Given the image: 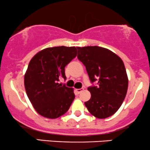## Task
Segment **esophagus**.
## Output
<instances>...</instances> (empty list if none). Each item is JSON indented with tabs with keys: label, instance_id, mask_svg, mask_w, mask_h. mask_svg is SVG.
Masks as SVG:
<instances>
[{
	"label": "esophagus",
	"instance_id": "obj_1",
	"mask_svg": "<svg viewBox=\"0 0 150 150\" xmlns=\"http://www.w3.org/2000/svg\"><path fill=\"white\" fill-rule=\"evenodd\" d=\"M83 91V89H75V92H76L77 94H80Z\"/></svg>",
	"mask_w": 150,
	"mask_h": 150
}]
</instances>
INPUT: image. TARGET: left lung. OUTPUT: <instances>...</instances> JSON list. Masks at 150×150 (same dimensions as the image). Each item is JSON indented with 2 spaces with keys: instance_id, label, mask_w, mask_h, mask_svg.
<instances>
[{
  "instance_id": "1",
  "label": "left lung",
  "mask_w": 150,
  "mask_h": 150,
  "mask_svg": "<svg viewBox=\"0 0 150 150\" xmlns=\"http://www.w3.org/2000/svg\"><path fill=\"white\" fill-rule=\"evenodd\" d=\"M77 58L85 65L91 82L97 87H88L91 98L85 102L96 118H108L119 109L126 96L128 78L124 63L118 55L99 46L77 47Z\"/></svg>"
}]
</instances>
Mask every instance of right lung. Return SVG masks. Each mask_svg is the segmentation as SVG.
Listing matches in <instances>:
<instances>
[{
  "label": "right lung",
  "instance_id": "right-lung-1",
  "mask_svg": "<svg viewBox=\"0 0 150 150\" xmlns=\"http://www.w3.org/2000/svg\"><path fill=\"white\" fill-rule=\"evenodd\" d=\"M77 53L75 46H55L39 51L31 59L24 82L27 97L41 116L54 119L69 109L75 99L74 89L58 82L66 79L65 67Z\"/></svg>",
  "mask_w": 150,
  "mask_h": 150
}]
</instances>
